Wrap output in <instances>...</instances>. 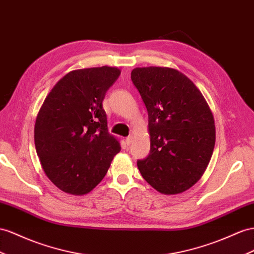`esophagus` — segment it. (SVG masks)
Masks as SVG:
<instances>
[{
	"label": "esophagus",
	"mask_w": 254,
	"mask_h": 254,
	"mask_svg": "<svg viewBox=\"0 0 254 254\" xmlns=\"http://www.w3.org/2000/svg\"><path fill=\"white\" fill-rule=\"evenodd\" d=\"M132 141H133V136H128V137H127V139H126V144L127 146H129L132 144Z\"/></svg>",
	"instance_id": "34e87169"
}]
</instances>
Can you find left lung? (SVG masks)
Listing matches in <instances>:
<instances>
[{
    "label": "left lung",
    "instance_id": "8db88e82",
    "mask_svg": "<svg viewBox=\"0 0 254 254\" xmlns=\"http://www.w3.org/2000/svg\"><path fill=\"white\" fill-rule=\"evenodd\" d=\"M131 78L149 116L150 154L137 161L142 178L162 194L189 190L205 173L216 142L209 105L178 69L136 67Z\"/></svg>",
    "mask_w": 254,
    "mask_h": 254
}]
</instances>
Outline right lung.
Segmentation results:
<instances>
[{"mask_svg":"<svg viewBox=\"0 0 254 254\" xmlns=\"http://www.w3.org/2000/svg\"><path fill=\"white\" fill-rule=\"evenodd\" d=\"M120 73L107 65L71 70L40 108L34 126L36 153L45 175L65 193L92 191L121 150L119 139L108 133L102 104Z\"/></svg>","mask_w":254,"mask_h":254,"instance_id":"right-lung-1","label":"right lung"}]
</instances>
